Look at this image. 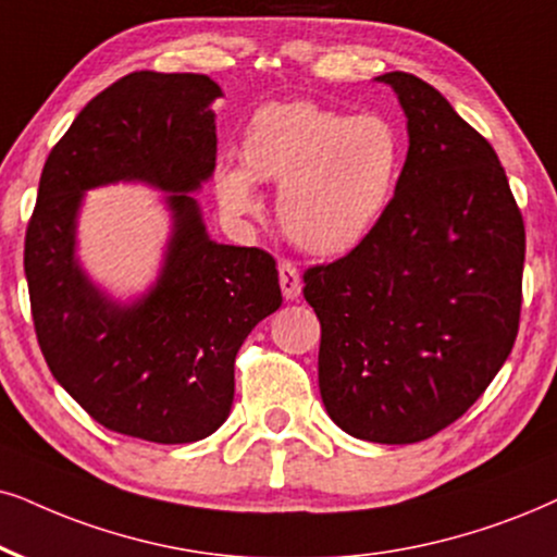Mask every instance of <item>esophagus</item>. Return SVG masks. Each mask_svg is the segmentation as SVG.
<instances>
[{
  "label": "esophagus",
  "instance_id": "esophagus-1",
  "mask_svg": "<svg viewBox=\"0 0 557 557\" xmlns=\"http://www.w3.org/2000/svg\"><path fill=\"white\" fill-rule=\"evenodd\" d=\"M280 287H283V295L285 300H295L300 295V272L298 267L290 264V262H283L280 264Z\"/></svg>",
  "mask_w": 557,
  "mask_h": 557
}]
</instances>
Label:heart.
Wrapping results in <instances>:
<instances>
[{"instance_id":"heart-1","label":"heart","mask_w":557,"mask_h":557,"mask_svg":"<svg viewBox=\"0 0 557 557\" xmlns=\"http://www.w3.org/2000/svg\"><path fill=\"white\" fill-rule=\"evenodd\" d=\"M400 166L404 144L385 117L270 102L246 123L242 166L215 169V189L228 213L246 215L257 210L255 182H277L285 234L313 255H342L377 226Z\"/></svg>"}]
</instances>
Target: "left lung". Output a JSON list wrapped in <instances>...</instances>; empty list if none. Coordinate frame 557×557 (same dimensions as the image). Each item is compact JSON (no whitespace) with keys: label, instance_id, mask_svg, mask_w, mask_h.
<instances>
[{"label":"left lung","instance_id":"left-lung-1","mask_svg":"<svg viewBox=\"0 0 557 557\" xmlns=\"http://www.w3.org/2000/svg\"><path fill=\"white\" fill-rule=\"evenodd\" d=\"M396 91L408 153L377 226L306 272L319 388L336 426L411 445L460 419L502 370L522 308L524 223L496 151L419 76Z\"/></svg>","mask_w":557,"mask_h":557}]
</instances>
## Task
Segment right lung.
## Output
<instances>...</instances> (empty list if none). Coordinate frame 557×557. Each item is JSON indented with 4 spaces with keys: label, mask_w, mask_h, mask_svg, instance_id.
Here are the masks:
<instances>
[{
    "label": "right lung",
    "mask_w": 557,
    "mask_h": 557,
    "mask_svg": "<svg viewBox=\"0 0 557 557\" xmlns=\"http://www.w3.org/2000/svg\"><path fill=\"white\" fill-rule=\"evenodd\" d=\"M218 97L206 74L136 72L100 91L48 153L25 236L53 377L102 426L157 445L206 440L228 419L236 351L283 302L274 259L210 238L195 197L215 172ZM121 181L164 191L170 213L158 277L131 299L75 255L86 193Z\"/></svg>",
    "instance_id": "add662e5"
}]
</instances>
